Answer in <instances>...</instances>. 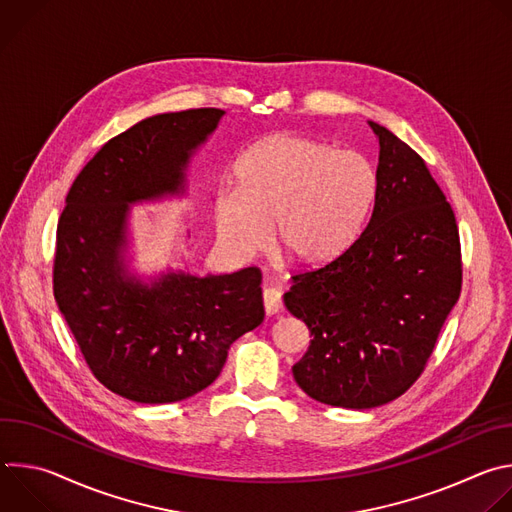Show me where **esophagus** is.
Wrapping results in <instances>:
<instances>
[{
	"mask_svg": "<svg viewBox=\"0 0 512 512\" xmlns=\"http://www.w3.org/2000/svg\"><path fill=\"white\" fill-rule=\"evenodd\" d=\"M263 306H265L267 316H273V314H277L283 308L279 289H275V287H265L263 289Z\"/></svg>",
	"mask_w": 512,
	"mask_h": 512,
	"instance_id": "obj_1",
	"label": "esophagus"
}]
</instances>
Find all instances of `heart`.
Segmentation results:
<instances>
[{
	"instance_id": "b5f03b06",
	"label": "heart",
	"mask_w": 512,
	"mask_h": 512,
	"mask_svg": "<svg viewBox=\"0 0 512 512\" xmlns=\"http://www.w3.org/2000/svg\"><path fill=\"white\" fill-rule=\"evenodd\" d=\"M235 182L237 188H218L212 200L221 247L253 257L267 247L273 225L277 247L304 267L336 259L356 239L379 188L362 154L287 133L249 148Z\"/></svg>"
}]
</instances>
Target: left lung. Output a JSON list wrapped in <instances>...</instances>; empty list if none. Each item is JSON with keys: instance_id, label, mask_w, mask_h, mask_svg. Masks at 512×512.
I'll return each instance as SVG.
<instances>
[{"instance_id": "8db88e82", "label": "left lung", "mask_w": 512, "mask_h": 512, "mask_svg": "<svg viewBox=\"0 0 512 512\" xmlns=\"http://www.w3.org/2000/svg\"><path fill=\"white\" fill-rule=\"evenodd\" d=\"M369 223L336 259L294 275L285 308L310 330L294 379L312 399L371 409L423 373L462 289L456 216L425 162L387 127Z\"/></svg>"}]
</instances>
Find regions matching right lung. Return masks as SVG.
Listing matches in <instances>:
<instances>
[{
	"label": "right lung",
	"mask_w": 512,
	"mask_h": 512,
	"mask_svg": "<svg viewBox=\"0 0 512 512\" xmlns=\"http://www.w3.org/2000/svg\"><path fill=\"white\" fill-rule=\"evenodd\" d=\"M188 109L109 139L72 182L56 229L54 300L93 375L135 403H174L221 375L231 344L263 322L261 271H131L133 204L180 198L192 156L223 119Z\"/></svg>",
	"instance_id": "add662e5"
}]
</instances>
